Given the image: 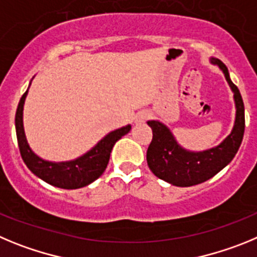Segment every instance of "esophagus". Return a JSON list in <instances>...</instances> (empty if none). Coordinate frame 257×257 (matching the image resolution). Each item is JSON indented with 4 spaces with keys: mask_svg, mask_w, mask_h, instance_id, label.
Listing matches in <instances>:
<instances>
[{
    "mask_svg": "<svg viewBox=\"0 0 257 257\" xmlns=\"http://www.w3.org/2000/svg\"><path fill=\"white\" fill-rule=\"evenodd\" d=\"M150 117V114L147 111H142L140 112V114L136 116V119H134V123L136 124H141V123H145L146 120L149 119Z\"/></svg>",
    "mask_w": 257,
    "mask_h": 257,
    "instance_id": "1",
    "label": "esophagus"
}]
</instances>
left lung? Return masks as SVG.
Wrapping results in <instances>:
<instances>
[{"label": "left lung", "instance_id": "obj_1", "mask_svg": "<svg viewBox=\"0 0 257 257\" xmlns=\"http://www.w3.org/2000/svg\"><path fill=\"white\" fill-rule=\"evenodd\" d=\"M224 73L226 82L234 93L235 120L232 132L216 147L193 152L184 150L170 129L159 120L147 121L152 129V141L147 150V164L157 178L177 187H191L206 182L225 168L237 154L244 133V105L239 89L230 80L225 64L219 59H210Z\"/></svg>", "mask_w": 257, "mask_h": 257}]
</instances>
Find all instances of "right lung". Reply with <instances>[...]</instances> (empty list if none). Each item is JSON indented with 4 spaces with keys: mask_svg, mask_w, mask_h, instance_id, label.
Segmentation results:
<instances>
[{
    "mask_svg": "<svg viewBox=\"0 0 257 257\" xmlns=\"http://www.w3.org/2000/svg\"><path fill=\"white\" fill-rule=\"evenodd\" d=\"M28 89L20 98L15 115L18 145H19L20 155H22L28 169L34 175L45 180L46 183L64 189L82 188V187L91 184L97 178H100L107 166L114 145L123 136L129 133L132 126L126 125L110 132L94 146L93 149L75 160L62 161V163L46 161L32 151L27 142V137H25L24 125H23V108H24Z\"/></svg>",
    "mask_w": 257,
    "mask_h": 257,
    "instance_id": "add662e5",
    "label": "right lung"
}]
</instances>
